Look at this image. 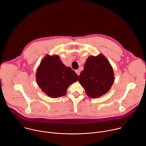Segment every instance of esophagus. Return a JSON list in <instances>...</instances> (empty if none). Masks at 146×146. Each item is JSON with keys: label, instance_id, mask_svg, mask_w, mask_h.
Here are the masks:
<instances>
[{"label": "esophagus", "instance_id": "1", "mask_svg": "<svg viewBox=\"0 0 146 146\" xmlns=\"http://www.w3.org/2000/svg\"><path fill=\"white\" fill-rule=\"evenodd\" d=\"M76 73H77V75H80V71L79 70H76Z\"/></svg>", "mask_w": 146, "mask_h": 146}]
</instances>
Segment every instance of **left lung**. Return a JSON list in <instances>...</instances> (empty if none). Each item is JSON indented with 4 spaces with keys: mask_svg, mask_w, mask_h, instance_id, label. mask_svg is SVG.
<instances>
[{
    "mask_svg": "<svg viewBox=\"0 0 146 146\" xmlns=\"http://www.w3.org/2000/svg\"><path fill=\"white\" fill-rule=\"evenodd\" d=\"M113 68L102 55L91 56L87 59L78 81L85 88L87 95L92 98L107 93L114 82Z\"/></svg>",
    "mask_w": 146,
    "mask_h": 146,
    "instance_id": "1",
    "label": "left lung"
}]
</instances>
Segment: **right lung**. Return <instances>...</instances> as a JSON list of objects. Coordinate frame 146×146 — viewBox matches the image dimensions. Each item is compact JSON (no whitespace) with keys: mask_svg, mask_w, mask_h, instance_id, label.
<instances>
[{"mask_svg":"<svg viewBox=\"0 0 146 146\" xmlns=\"http://www.w3.org/2000/svg\"><path fill=\"white\" fill-rule=\"evenodd\" d=\"M78 78V76L75 72L62 64L58 55L46 56L36 73L38 86L51 98L65 95L69 86Z\"/></svg>","mask_w":146,"mask_h":146,"instance_id":"1","label":"right lung"}]
</instances>
